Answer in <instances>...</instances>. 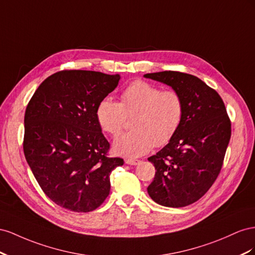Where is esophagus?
<instances>
[{"label":"esophagus","mask_w":255,"mask_h":255,"mask_svg":"<svg viewBox=\"0 0 255 255\" xmlns=\"http://www.w3.org/2000/svg\"><path fill=\"white\" fill-rule=\"evenodd\" d=\"M125 163L130 164V165H137L141 163V160H137V159H125Z\"/></svg>","instance_id":"1"}]
</instances>
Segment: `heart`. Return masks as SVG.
Instances as JSON below:
<instances>
[{
	"label": "heart",
	"mask_w": 255,
	"mask_h": 255,
	"mask_svg": "<svg viewBox=\"0 0 255 255\" xmlns=\"http://www.w3.org/2000/svg\"><path fill=\"white\" fill-rule=\"evenodd\" d=\"M184 99L176 91H162L145 81H135L122 93L121 101L105 98L99 103L96 116L100 127L112 136H119L126 119L135 116L131 132L113 144L116 154L140 157L155 145H164L175 135L183 123Z\"/></svg>",
	"instance_id": "heart-1"
}]
</instances>
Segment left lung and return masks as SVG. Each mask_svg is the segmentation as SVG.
I'll return each mask as SVG.
<instances>
[{
    "label": "left lung",
    "mask_w": 255,
    "mask_h": 255,
    "mask_svg": "<svg viewBox=\"0 0 255 255\" xmlns=\"http://www.w3.org/2000/svg\"><path fill=\"white\" fill-rule=\"evenodd\" d=\"M144 77L171 86L185 104L183 123L175 135L148 158L156 174L147 192L159 205H190L208 191L222 168L231 139L227 109L219 94L195 76L160 71Z\"/></svg>",
    "instance_id": "left-lung-1"
}]
</instances>
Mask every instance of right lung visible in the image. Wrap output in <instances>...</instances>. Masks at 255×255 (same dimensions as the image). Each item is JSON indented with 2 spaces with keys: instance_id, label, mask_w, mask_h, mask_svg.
Returning a JSON list of instances; mask_svg holds the SVG:
<instances>
[{
  "instance_id": "right-lung-1",
  "label": "right lung",
  "mask_w": 255,
  "mask_h": 255,
  "mask_svg": "<svg viewBox=\"0 0 255 255\" xmlns=\"http://www.w3.org/2000/svg\"><path fill=\"white\" fill-rule=\"evenodd\" d=\"M120 75L62 70L34 93L24 115L23 150L42 191L55 204L89 213L110 193V174L124 164L109 158L96 110Z\"/></svg>"
}]
</instances>
